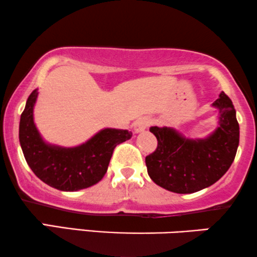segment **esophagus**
<instances>
[{"mask_svg": "<svg viewBox=\"0 0 257 257\" xmlns=\"http://www.w3.org/2000/svg\"><path fill=\"white\" fill-rule=\"evenodd\" d=\"M149 124H150V120L148 118H141L133 124V130H135L136 133H141L143 131H145V128L148 127Z\"/></svg>", "mask_w": 257, "mask_h": 257, "instance_id": "obj_1", "label": "esophagus"}]
</instances>
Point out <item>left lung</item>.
Listing matches in <instances>:
<instances>
[{"mask_svg": "<svg viewBox=\"0 0 257 257\" xmlns=\"http://www.w3.org/2000/svg\"><path fill=\"white\" fill-rule=\"evenodd\" d=\"M212 106L218 109V126L206 138H185L166 126L150 127L158 145L145 163L156 184L176 194H192L212 185L228 171L239 143L236 111L224 92Z\"/></svg>", "mask_w": 257, "mask_h": 257, "instance_id": "left-lung-1", "label": "left lung"}]
</instances>
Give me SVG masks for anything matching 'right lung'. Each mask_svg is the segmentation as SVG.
<instances>
[{
	"mask_svg": "<svg viewBox=\"0 0 257 257\" xmlns=\"http://www.w3.org/2000/svg\"><path fill=\"white\" fill-rule=\"evenodd\" d=\"M38 88L28 96L20 119L19 139L27 164L43 183L61 191H78L100 182L107 171L113 150L128 141L127 130L104 128L75 148L47 144L34 122Z\"/></svg>",
	"mask_w": 257,
	"mask_h": 257,
	"instance_id": "obj_1",
	"label": "right lung"
}]
</instances>
